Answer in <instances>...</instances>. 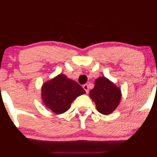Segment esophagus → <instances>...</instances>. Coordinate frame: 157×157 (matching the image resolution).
<instances>
[{
    "label": "esophagus",
    "mask_w": 157,
    "mask_h": 157,
    "mask_svg": "<svg viewBox=\"0 0 157 157\" xmlns=\"http://www.w3.org/2000/svg\"><path fill=\"white\" fill-rule=\"evenodd\" d=\"M83 88L84 89V90H85V91H86V93H88V92H89V86H88V85L87 84H84L83 86Z\"/></svg>",
    "instance_id": "1"
}]
</instances>
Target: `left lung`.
Segmentation results:
<instances>
[{
    "label": "left lung",
    "mask_w": 157,
    "mask_h": 157,
    "mask_svg": "<svg viewBox=\"0 0 157 157\" xmlns=\"http://www.w3.org/2000/svg\"><path fill=\"white\" fill-rule=\"evenodd\" d=\"M90 96L96 103L98 112L103 115L112 113L121 100V90L105 77H99L90 91Z\"/></svg>",
    "instance_id": "8db88e82"
}]
</instances>
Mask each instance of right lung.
Segmentation results:
<instances>
[{"label":"right lung","mask_w":157,"mask_h":157,"mask_svg":"<svg viewBox=\"0 0 157 157\" xmlns=\"http://www.w3.org/2000/svg\"><path fill=\"white\" fill-rule=\"evenodd\" d=\"M84 93L86 92L80 85L64 74H59L45 82L42 87L44 104L56 114L68 110L73 101Z\"/></svg>","instance_id":"1"}]
</instances>
